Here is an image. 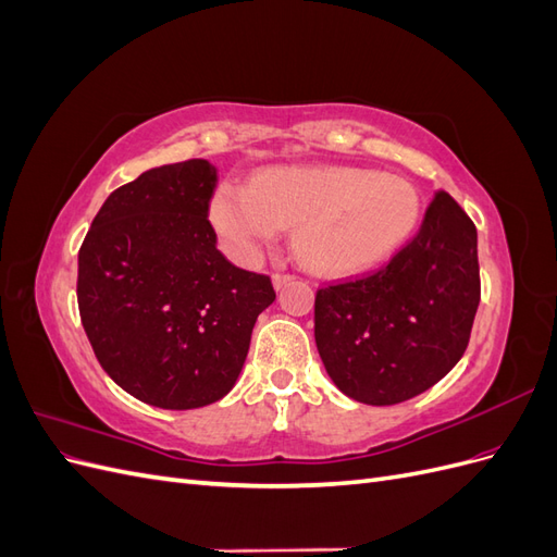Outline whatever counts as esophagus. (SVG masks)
Wrapping results in <instances>:
<instances>
[{"label":"esophagus","mask_w":557,"mask_h":557,"mask_svg":"<svg viewBox=\"0 0 557 557\" xmlns=\"http://www.w3.org/2000/svg\"><path fill=\"white\" fill-rule=\"evenodd\" d=\"M293 278H295V276H290V274H274V276H272V281H274V288H276V290H281L283 285H288Z\"/></svg>","instance_id":"obj_1"}]
</instances>
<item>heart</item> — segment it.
Masks as SVG:
<instances>
[{
	"instance_id": "heart-1",
	"label": "heart",
	"mask_w": 557,
	"mask_h": 557,
	"mask_svg": "<svg viewBox=\"0 0 557 557\" xmlns=\"http://www.w3.org/2000/svg\"><path fill=\"white\" fill-rule=\"evenodd\" d=\"M211 225L232 260L250 264L295 227L297 256L320 274H358L399 250L420 221L409 181L360 166H272L248 185L223 183Z\"/></svg>"
}]
</instances>
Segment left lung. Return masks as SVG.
Returning <instances> with one entry per match:
<instances>
[{
    "mask_svg": "<svg viewBox=\"0 0 557 557\" xmlns=\"http://www.w3.org/2000/svg\"><path fill=\"white\" fill-rule=\"evenodd\" d=\"M481 301L476 227L448 193L379 272L315 293V346L350 399L391 407L442 381L467 350Z\"/></svg>",
    "mask_w": 557,
    "mask_h": 557,
    "instance_id": "8db88e82",
    "label": "left lung"
}]
</instances>
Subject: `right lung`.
<instances>
[{"mask_svg": "<svg viewBox=\"0 0 557 557\" xmlns=\"http://www.w3.org/2000/svg\"><path fill=\"white\" fill-rule=\"evenodd\" d=\"M207 160L144 172L113 190L78 250V311L104 372L150 407L223 399L252 325L276 299L272 278L215 248Z\"/></svg>", "mask_w": 557, "mask_h": 557, "instance_id": "obj_1", "label": "right lung"}]
</instances>
